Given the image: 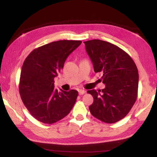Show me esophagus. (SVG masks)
<instances>
[{"label": "esophagus", "mask_w": 157, "mask_h": 157, "mask_svg": "<svg viewBox=\"0 0 157 157\" xmlns=\"http://www.w3.org/2000/svg\"><path fill=\"white\" fill-rule=\"evenodd\" d=\"M78 92H79V94L81 95H84L86 91H85L84 90H79Z\"/></svg>", "instance_id": "esophagus-1"}]
</instances>
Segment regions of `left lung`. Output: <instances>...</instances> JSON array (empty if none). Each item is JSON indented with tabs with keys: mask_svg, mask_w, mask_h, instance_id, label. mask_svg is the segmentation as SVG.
Listing matches in <instances>:
<instances>
[{
	"mask_svg": "<svg viewBox=\"0 0 157 157\" xmlns=\"http://www.w3.org/2000/svg\"><path fill=\"white\" fill-rule=\"evenodd\" d=\"M84 43L94 71L102 74L101 79L105 84L102 91H87L94 98L90 112L104 123H116L127 115L136 100V66L126 52L109 42L93 39Z\"/></svg>",
	"mask_w": 157,
	"mask_h": 157,
	"instance_id": "1",
	"label": "left lung"
}]
</instances>
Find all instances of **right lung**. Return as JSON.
Returning <instances> with one entry per match:
<instances>
[{"label": "right lung", "instance_id": "add662e5", "mask_svg": "<svg viewBox=\"0 0 157 157\" xmlns=\"http://www.w3.org/2000/svg\"><path fill=\"white\" fill-rule=\"evenodd\" d=\"M81 41L61 40L33 50L21 68L19 93L23 104L37 121L52 124L72 109L78 98L76 90L58 91L54 79L63 67L68 55Z\"/></svg>", "mask_w": 157, "mask_h": 157}]
</instances>
